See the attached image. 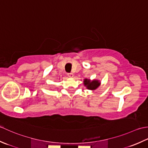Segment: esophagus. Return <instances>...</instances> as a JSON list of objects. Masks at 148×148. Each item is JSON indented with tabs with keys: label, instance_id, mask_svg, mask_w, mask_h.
I'll return each instance as SVG.
<instances>
[{
	"label": "esophagus",
	"instance_id": "1",
	"mask_svg": "<svg viewBox=\"0 0 148 148\" xmlns=\"http://www.w3.org/2000/svg\"><path fill=\"white\" fill-rule=\"evenodd\" d=\"M67 75H68V76L69 77H70V78L73 77V73H68Z\"/></svg>",
	"mask_w": 148,
	"mask_h": 148
}]
</instances>
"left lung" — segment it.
Wrapping results in <instances>:
<instances>
[{
  "instance_id": "obj_1",
  "label": "left lung",
  "mask_w": 148,
  "mask_h": 148,
  "mask_svg": "<svg viewBox=\"0 0 148 148\" xmlns=\"http://www.w3.org/2000/svg\"><path fill=\"white\" fill-rule=\"evenodd\" d=\"M84 84L87 87V89L89 90H95L100 85V82L97 80H93L91 81L87 78H85L84 80Z\"/></svg>"
}]
</instances>
